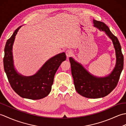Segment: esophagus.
Here are the masks:
<instances>
[{
	"instance_id": "34e87169",
	"label": "esophagus",
	"mask_w": 126,
	"mask_h": 126,
	"mask_svg": "<svg viewBox=\"0 0 126 126\" xmlns=\"http://www.w3.org/2000/svg\"><path fill=\"white\" fill-rule=\"evenodd\" d=\"M65 53H66V57H67V58L70 57V56H71L73 54V51H72L70 50H66Z\"/></svg>"
}]
</instances>
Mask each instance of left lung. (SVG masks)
I'll use <instances>...</instances> for the list:
<instances>
[{
	"mask_svg": "<svg viewBox=\"0 0 126 126\" xmlns=\"http://www.w3.org/2000/svg\"><path fill=\"white\" fill-rule=\"evenodd\" d=\"M93 23L95 27L105 32L113 42L116 58L113 70L107 76L98 77L91 74L74 58L70 57L69 61L76 92L85 97L98 98L108 95L116 87L124 68V56L118 39L111 32L108 26L104 23L94 19Z\"/></svg>",
	"mask_w": 126,
	"mask_h": 126,
	"instance_id": "1",
	"label": "left lung"
}]
</instances>
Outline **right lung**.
I'll return each instance as SVG.
<instances>
[{"label": "right lung", "instance_id": "1", "mask_svg": "<svg viewBox=\"0 0 126 126\" xmlns=\"http://www.w3.org/2000/svg\"><path fill=\"white\" fill-rule=\"evenodd\" d=\"M20 27L16 29L5 44L3 60L4 70L11 86L18 95L31 100H39L49 94L56 72L62 62L66 60V55L63 52L50 58L32 76H24L19 74L13 64L12 47Z\"/></svg>", "mask_w": 126, "mask_h": 126}]
</instances>
